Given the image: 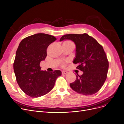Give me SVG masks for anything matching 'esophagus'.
Listing matches in <instances>:
<instances>
[{
    "instance_id": "esophagus-1",
    "label": "esophagus",
    "mask_w": 124,
    "mask_h": 124,
    "mask_svg": "<svg viewBox=\"0 0 124 124\" xmlns=\"http://www.w3.org/2000/svg\"><path fill=\"white\" fill-rule=\"evenodd\" d=\"M67 73H68V72H66V71H62V75H66V74H67Z\"/></svg>"
}]
</instances>
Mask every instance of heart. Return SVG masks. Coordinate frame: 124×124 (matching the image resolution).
Here are the masks:
<instances>
[{
	"instance_id": "obj_1",
	"label": "heart",
	"mask_w": 124,
	"mask_h": 124,
	"mask_svg": "<svg viewBox=\"0 0 124 124\" xmlns=\"http://www.w3.org/2000/svg\"><path fill=\"white\" fill-rule=\"evenodd\" d=\"M63 43H73V42H72V41H70L67 40V41H64V42H63ZM64 66H65V63H62V67H64Z\"/></svg>"
}]
</instances>
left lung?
Here are the masks:
<instances>
[{"label": "left lung", "mask_w": 124, "mask_h": 124, "mask_svg": "<svg viewBox=\"0 0 124 124\" xmlns=\"http://www.w3.org/2000/svg\"><path fill=\"white\" fill-rule=\"evenodd\" d=\"M71 40L76 45V56L73 63L83 72L76 75V79L70 84L72 89L85 95H92L102 87L107 78L108 61L102 45L86 33L66 34L60 41Z\"/></svg>", "instance_id": "left-lung-1"}]
</instances>
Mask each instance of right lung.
<instances>
[{
  "mask_svg": "<svg viewBox=\"0 0 124 124\" xmlns=\"http://www.w3.org/2000/svg\"><path fill=\"white\" fill-rule=\"evenodd\" d=\"M57 39L54 36L38 33L23 39L17 48L14 70L17 83L27 95L33 98L42 96L54 88L62 75L60 70H41L40 63L47 56L48 46Z\"/></svg>",
  "mask_w": 124,
  "mask_h": 124,
  "instance_id": "obj_1",
  "label": "right lung"
}]
</instances>
